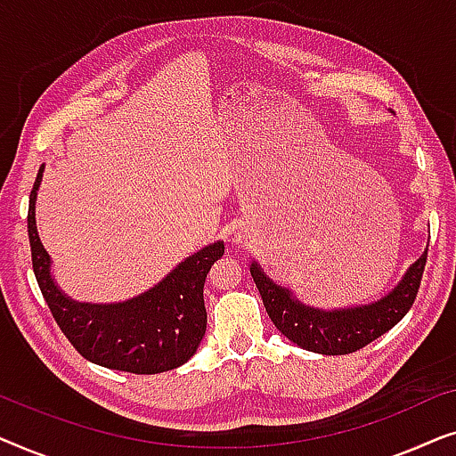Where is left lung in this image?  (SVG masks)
<instances>
[{
  "mask_svg": "<svg viewBox=\"0 0 456 456\" xmlns=\"http://www.w3.org/2000/svg\"><path fill=\"white\" fill-rule=\"evenodd\" d=\"M426 259L428 248L409 267L401 282L379 301L332 311L297 301L289 289L273 284L255 261L251 264V276L264 298L267 315L286 338L311 353L348 354L379 338L407 315L419 292Z\"/></svg>",
  "mask_w": 456,
  "mask_h": 456,
  "instance_id": "8db88e82",
  "label": "left lung"
}]
</instances>
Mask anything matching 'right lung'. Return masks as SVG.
Wrapping results in <instances>:
<instances>
[{
  "label": "right lung",
  "instance_id": "add662e5",
  "mask_svg": "<svg viewBox=\"0 0 456 456\" xmlns=\"http://www.w3.org/2000/svg\"><path fill=\"white\" fill-rule=\"evenodd\" d=\"M43 166L28 199V240L33 272L53 320L86 361L130 373H161L186 363L208 328L203 303L205 278L224 255V242L186 257L142 295L114 305L78 303L66 297L52 278V259L41 245L35 201Z\"/></svg>",
  "mask_w": 456,
  "mask_h": 456
}]
</instances>
